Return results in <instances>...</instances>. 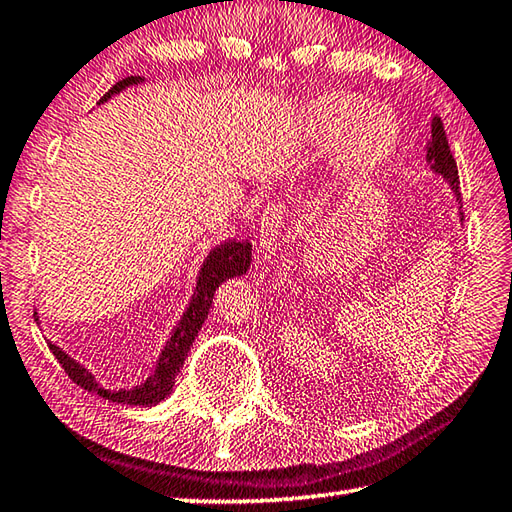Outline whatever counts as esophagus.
Wrapping results in <instances>:
<instances>
[{
  "label": "esophagus",
  "instance_id": "34e87169",
  "mask_svg": "<svg viewBox=\"0 0 512 512\" xmlns=\"http://www.w3.org/2000/svg\"><path fill=\"white\" fill-rule=\"evenodd\" d=\"M283 209L274 205L267 207L260 216L258 231H260V252H276L281 247V231H283Z\"/></svg>",
  "mask_w": 512,
  "mask_h": 512
}]
</instances>
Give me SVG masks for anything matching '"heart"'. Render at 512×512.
Instances as JSON below:
<instances>
[{
	"label": "heart",
	"mask_w": 512,
	"mask_h": 512,
	"mask_svg": "<svg viewBox=\"0 0 512 512\" xmlns=\"http://www.w3.org/2000/svg\"><path fill=\"white\" fill-rule=\"evenodd\" d=\"M401 147V122L390 106L356 93H332L310 104L303 120L301 151L307 160L336 153V180L345 187L370 182Z\"/></svg>",
	"instance_id": "heart-1"
}]
</instances>
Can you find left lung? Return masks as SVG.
Listing matches in <instances>:
<instances>
[{
  "mask_svg": "<svg viewBox=\"0 0 512 512\" xmlns=\"http://www.w3.org/2000/svg\"><path fill=\"white\" fill-rule=\"evenodd\" d=\"M430 140L426 144V162L430 165V171L437 173L443 180L448 182V187L452 191V196H455L457 205H459V216L464 220V214H461V191H459V171H457V162L452 158V151H450V144L446 138V131H443V122L439 115L432 118L430 124Z\"/></svg>",
  "mask_w": 512,
  "mask_h": 512,
  "instance_id": "obj_1",
  "label": "left lung"
}]
</instances>
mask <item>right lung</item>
<instances>
[{
    "mask_svg": "<svg viewBox=\"0 0 512 512\" xmlns=\"http://www.w3.org/2000/svg\"><path fill=\"white\" fill-rule=\"evenodd\" d=\"M142 82H144V77H140V75L124 77V80L111 86L109 93H104L100 104L111 100L113 95L122 93L124 89H129V86H136ZM249 263H252V243H249V240L229 238V240H225V243H220L214 249H209L207 258L202 260V265H200L191 301L187 305V310L182 312L180 321L173 325L171 336L167 339L165 347H162V352L156 361V370L151 372V376H147V381L136 385V388L106 390L104 385L95 381V374L86 370L80 361H75L71 354H66L62 347H57L53 341H48V347H51L55 359L60 361L64 372L71 376V381L80 385V388L95 392L98 397L109 399L113 403H127V406H140V408L158 406V403L165 401L173 390L176 376H178L182 365H185L191 345H194L200 327H202V323H205V318L211 310V303H214L216 289L225 281H229V278L247 274ZM35 321H40L37 312H35Z\"/></svg>",
    "mask_w": 512,
    "mask_h": 512,
    "instance_id": "right-lung-1",
    "label": "right lung"
}]
</instances>
